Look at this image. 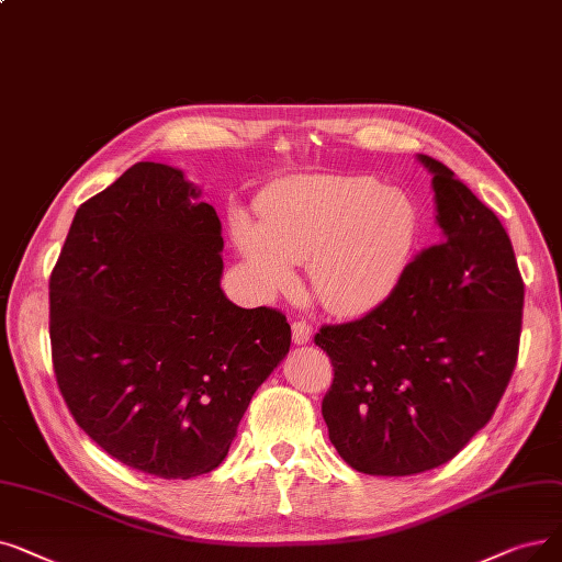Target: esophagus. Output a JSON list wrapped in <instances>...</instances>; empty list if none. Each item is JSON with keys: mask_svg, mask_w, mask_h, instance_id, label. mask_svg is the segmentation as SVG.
<instances>
[{"mask_svg": "<svg viewBox=\"0 0 562 562\" xmlns=\"http://www.w3.org/2000/svg\"><path fill=\"white\" fill-rule=\"evenodd\" d=\"M291 339H294V345H307L312 339V326L305 322H294L291 324Z\"/></svg>", "mask_w": 562, "mask_h": 562, "instance_id": "34e87169", "label": "esophagus"}]
</instances>
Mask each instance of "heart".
<instances>
[{"instance_id":"1","label":"heart","mask_w":562,"mask_h":562,"mask_svg":"<svg viewBox=\"0 0 562 562\" xmlns=\"http://www.w3.org/2000/svg\"><path fill=\"white\" fill-rule=\"evenodd\" d=\"M261 223L234 213L232 234L261 291L294 286L310 263L319 303L364 314L400 284L418 238V211L406 194L370 177H301L263 194Z\"/></svg>"}]
</instances>
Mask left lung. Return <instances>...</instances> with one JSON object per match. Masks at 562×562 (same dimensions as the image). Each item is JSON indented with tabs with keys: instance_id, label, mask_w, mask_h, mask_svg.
Segmentation results:
<instances>
[{
	"instance_id": "left-lung-1",
	"label": "left lung",
	"mask_w": 562,
	"mask_h": 562,
	"mask_svg": "<svg viewBox=\"0 0 562 562\" xmlns=\"http://www.w3.org/2000/svg\"><path fill=\"white\" fill-rule=\"evenodd\" d=\"M418 158L443 238L379 307L314 335L335 372L322 402L328 438L368 475L450 461L492 420L519 356L524 280L505 227L450 167Z\"/></svg>"
}]
</instances>
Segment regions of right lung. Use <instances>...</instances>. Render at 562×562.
I'll return each mask as SVG.
<instances>
[{"label":"right lung","instance_id":"add662e5","mask_svg":"<svg viewBox=\"0 0 562 562\" xmlns=\"http://www.w3.org/2000/svg\"><path fill=\"white\" fill-rule=\"evenodd\" d=\"M181 169L135 162L87 200L50 276L53 368L70 416L131 469L223 463L291 345L286 316L221 289L223 227Z\"/></svg>","mask_w":562,"mask_h":562}]
</instances>
